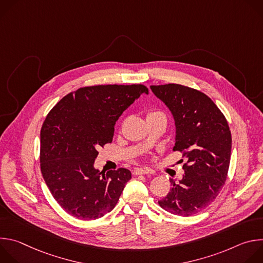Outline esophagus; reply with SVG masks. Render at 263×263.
I'll use <instances>...</instances> for the list:
<instances>
[{"instance_id": "1", "label": "esophagus", "mask_w": 263, "mask_h": 263, "mask_svg": "<svg viewBox=\"0 0 263 263\" xmlns=\"http://www.w3.org/2000/svg\"><path fill=\"white\" fill-rule=\"evenodd\" d=\"M147 174H152L151 171L148 170H143V168H137L133 172V175L135 176H138V175H147Z\"/></svg>"}]
</instances>
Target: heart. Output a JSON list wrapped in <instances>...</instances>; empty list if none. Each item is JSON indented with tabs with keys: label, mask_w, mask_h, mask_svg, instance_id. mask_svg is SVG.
I'll use <instances>...</instances> for the list:
<instances>
[{
	"label": "heart",
	"mask_w": 263,
	"mask_h": 263,
	"mask_svg": "<svg viewBox=\"0 0 263 263\" xmlns=\"http://www.w3.org/2000/svg\"><path fill=\"white\" fill-rule=\"evenodd\" d=\"M158 116H163L161 112L159 111H152V112H148L147 116H146V119L148 118H154V117H158Z\"/></svg>",
	"instance_id": "1"
}]
</instances>
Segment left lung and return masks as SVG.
<instances>
[{"mask_svg":"<svg viewBox=\"0 0 263 263\" xmlns=\"http://www.w3.org/2000/svg\"><path fill=\"white\" fill-rule=\"evenodd\" d=\"M151 89L172 112L173 149L185 160L183 178L179 183L171 179L172 190L158 203L176 215L197 214L213 202L227 179L232 146L228 122L214 102L197 89L174 83Z\"/></svg>","mask_w":263,"mask_h":263,"instance_id":"1","label":"left lung"}]
</instances>
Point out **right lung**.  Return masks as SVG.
Here are the masks:
<instances>
[{
  "label": "right lung",
  "mask_w": 263,
  "mask_h": 263,
  "mask_svg": "<svg viewBox=\"0 0 263 263\" xmlns=\"http://www.w3.org/2000/svg\"><path fill=\"white\" fill-rule=\"evenodd\" d=\"M148 93L141 84L96 85L63 97L41 131V170L57 203L71 216L89 220L114 209L131 179L127 168H95L98 148L112 141L123 112Z\"/></svg>",
  "instance_id": "1"
}]
</instances>
